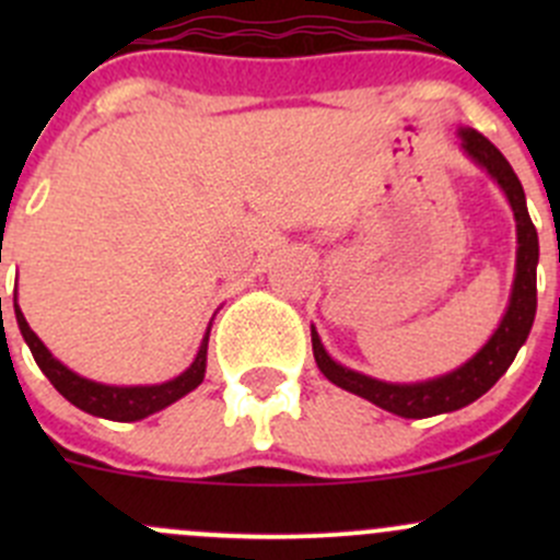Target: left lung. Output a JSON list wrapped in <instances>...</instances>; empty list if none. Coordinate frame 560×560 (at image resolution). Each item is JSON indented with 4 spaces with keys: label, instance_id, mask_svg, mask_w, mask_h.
<instances>
[{
    "label": "left lung",
    "instance_id": "left-lung-1",
    "mask_svg": "<svg viewBox=\"0 0 560 560\" xmlns=\"http://www.w3.org/2000/svg\"><path fill=\"white\" fill-rule=\"evenodd\" d=\"M460 140L466 154L474 162L485 167L501 189L510 197V206L517 219V273L515 287H512V301L506 308L504 319H501L499 330L493 332L488 343L468 360L466 365L453 371L439 380L420 382V385H387V382L371 380V376L349 371L330 360L325 347L319 343V336L312 330V347L314 360L319 365L322 374L338 385L341 389L360 395V398L371 400L380 409L393 411V415L406 417V420H420V417L444 415V411H455L477 400L479 395L488 393L495 382L504 376L515 360L517 349L523 347L528 338L530 325H534L536 314V262H539V238H536V228L525 208V191L517 180L515 171L510 162L504 160L499 149L485 138L477 129H460Z\"/></svg>",
    "mask_w": 560,
    "mask_h": 560
}]
</instances>
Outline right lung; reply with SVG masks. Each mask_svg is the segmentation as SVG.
<instances>
[{"mask_svg": "<svg viewBox=\"0 0 560 560\" xmlns=\"http://www.w3.org/2000/svg\"><path fill=\"white\" fill-rule=\"evenodd\" d=\"M15 319H19L21 336L30 343L32 358L39 365L45 376L50 380V385L59 389L70 404H75L78 409L89 411L94 417H105V420H118V422H135L143 420V417L154 415V411L165 409V406L175 404L178 398H184L186 393H191L206 376V354H208V327L206 338L200 343V352H197L195 363L184 371L180 376H175L173 382H165V385L154 387H107L97 385V382H89L83 376L72 374L70 369L59 363L48 349L43 347V341L35 336L30 325H26L24 314H21L19 303H15Z\"/></svg>", "mask_w": 560, "mask_h": 560, "instance_id": "add662e5", "label": "right lung"}]
</instances>
